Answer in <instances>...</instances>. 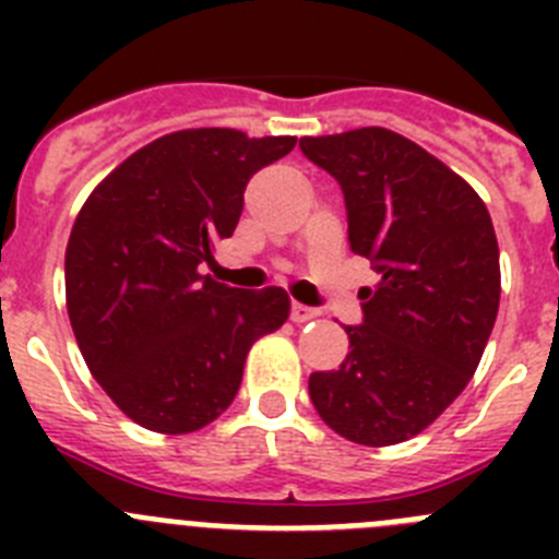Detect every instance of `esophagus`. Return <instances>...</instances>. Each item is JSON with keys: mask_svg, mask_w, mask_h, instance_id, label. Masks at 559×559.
Listing matches in <instances>:
<instances>
[{"mask_svg": "<svg viewBox=\"0 0 559 559\" xmlns=\"http://www.w3.org/2000/svg\"><path fill=\"white\" fill-rule=\"evenodd\" d=\"M316 316H319V310L310 308V305H302V302L290 305V322L305 324V322H310V319H316Z\"/></svg>", "mask_w": 559, "mask_h": 559, "instance_id": "esophagus-1", "label": "esophagus"}]
</instances>
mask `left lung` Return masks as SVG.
Listing matches in <instances>:
<instances>
[{"label":"left lung","instance_id":"8db88e82","mask_svg":"<svg viewBox=\"0 0 559 559\" xmlns=\"http://www.w3.org/2000/svg\"><path fill=\"white\" fill-rule=\"evenodd\" d=\"M344 192L349 249L380 274L360 290L364 322L344 328L338 369L313 372L319 417L349 442L397 445L462 394L501 299L490 212L462 176L389 128L302 136Z\"/></svg>","mask_w":559,"mask_h":559}]
</instances>
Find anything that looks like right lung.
Wrapping results in <instances>:
<instances>
[{
  "label": "right lung",
  "instance_id": "obj_1",
  "mask_svg": "<svg viewBox=\"0 0 559 559\" xmlns=\"http://www.w3.org/2000/svg\"><path fill=\"white\" fill-rule=\"evenodd\" d=\"M294 136L187 128L131 153L92 190L67 243V310L88 372L156 433L210 426L235 400L251 344L290 313L283 288L201 274L231 237L243 190Z\"/></svg>",
  "mask_w": 559,
  "mask_h": 559
}]
</instances>
